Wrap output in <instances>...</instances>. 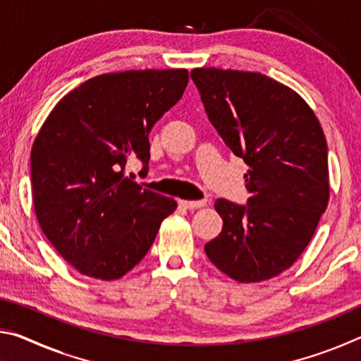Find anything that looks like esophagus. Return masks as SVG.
<instances>
[{
  "instance_id": "obj_1",
  "label": "esophagus",
  "mask_w": 361,
  "mask_h": 361,
  "mask_svg": "<svg viewBox=\"0 0 361 361\" xmlns=\"http://www.w3.org/2000/svg\"><path fill=\"white\" fill-rule=\"evenodd\" d=\"M180 204L185 207L188 210H194V209H200V207L207 205V199H200V200H180Z\"/></svg>"
}]
</instances>
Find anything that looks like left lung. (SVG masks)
Instances as JSON below:
<instances>
[{
	"instance_id": "left-lung-1",
	"label": "left lung",
	"mask_w": 361,
	"mask_h": 361,
	"mask_svg": "<svg viewBox=\"0 0 361 361\" xmlns=\"http://www.w3.org/2000/svg\"><path fill=\"white\" fill-rule=\"evenodd\" d=\"M191 78L219 137L248 166L247 205L218 199L209 259L237 282H261L295 262L329 197L328 146L310 106L261 73L195 68Z\"/></svg>"
}]
</instances>
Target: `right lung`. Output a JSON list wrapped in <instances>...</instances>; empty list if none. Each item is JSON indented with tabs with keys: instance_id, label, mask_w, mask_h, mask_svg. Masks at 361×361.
Masks as SVG:
<instances>
[{
	"instance_id": "right-lung-1",
	"label": "right lung",
	"mask_w": 361,
	"mask_h": 361,
	"mask_svg": "<svg viewBox=\"0 0 361 361\" xmlns=\"http://www.w3.org/2000/svg\"><path fill=\"white\" fill-rule=\"evenodd\" d=\"M188 70L106 73L66 94L32 148L33 205L44 235L84 276L114 280L148 253L173 199L127 178L148 173L149 132L181 99Z\"/></svg>"
}]
</instances>
